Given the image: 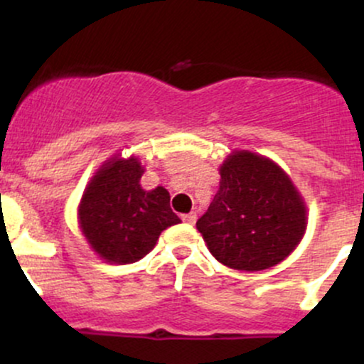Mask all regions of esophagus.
<instances>
[{
  "label": "esophagus",
  "instance_id": "obj_1",
  "mask_svg": "<svg viewBox=\"0 0 364 364\" xmlns=\"http://www.w3.org/2000/svg\"><path fill=\"white\" fill-rule=\"evenodd\" d=\"M181 220H183V223H188V224H195L196 214H183Z\"/></svg>",
  "mask_w": 364,
  "mask_h": 364
}]
</instances>
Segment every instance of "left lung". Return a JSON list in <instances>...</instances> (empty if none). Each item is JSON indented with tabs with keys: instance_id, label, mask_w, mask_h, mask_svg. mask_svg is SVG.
I'll list each match as a JSON object with an SVG mask.
<instances>
[{
	"instance_id": "obj_1",
	"label": "left lung",
	"mask_w": 364,
	"mask_h": 364,
	"mask_svg": "<svg viewBox=\"0 0 364 364\" xmlns=\"http://www.w3.org/2000/svg\"><path fill=\"white\" fill-rule=\"evenodd\" d=\"M304 228L306 208L291 179L272 161L245 150L224 162L219 191L196 220L217 260L246 272L282 262Z\"/></svg>"
}]
</instances>
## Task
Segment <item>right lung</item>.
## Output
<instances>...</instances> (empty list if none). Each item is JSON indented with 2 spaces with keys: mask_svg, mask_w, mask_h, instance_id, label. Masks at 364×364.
Returning a JSON list of instances; mask_svg holds the SVG:
<instances>
[{
  "mask_svg": "<svg viewBox=\"0 0 364 364\" xmlns=\"http://www.w3.org/2000/svg\"><path fill=\"white\" fill-rule=\"evenodd\" d=\"M140 162L111 161L92 178L83 193L80 228L92 248L109 263L140 260L156 246L159 235L179 217L171 210L162 186L145 191Z\"/></svg>",
  "mask_w": 364,
  "mask_h": 364,
  "instance_id": "1",
  "label": "right lung"
}]
</instances>
